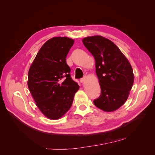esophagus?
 Listing matches in <instances>:
<instances>
[{"instance_id":"1","label":"esophagus","mask_w":155,"mask_h":155,"mask_svg":"<svg viewBox=\"0 0 155 155\" xmlns=\"http://www.w3.org/2000/svg\"><path fill=\"white\" fill-rule=\"evenodd\" d=\"M85 79H86L85 77H83V78H81V79H80V82H81V83H84V82H85Z\"/></svg>"}]
</instances>
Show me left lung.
<instances>
[{
  "mask_svg": "<svg viewBox=\"0 0 155 155\" xmlns=\"http://www.w3.org/2000/svg\"><path fill=\"white\" fill-rule=\"evenodd\" d=\"M83 43L95 58L101 95L94 101L98 108L114 111L124 104L134 82L129 61L115 44L105 38L87 37Z\"/></svg>",
  "mask_w": 155,
  "mask_h": 155,
  "instance_id": "1",
  "label": "left lung"
}]
</instances>
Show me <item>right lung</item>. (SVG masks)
I'll list each match as a JSON object with an SVG mask.
<instances>
[{
	"label": "right lung",
	"mask_w": 155,
	"mask_h": 155,
	"mask_svg": "<svg viewBox=\"0 0 155 155\" xmlns=\"http://www.w3.org/2000/svg\"><path fill=\"white\" fill-rule=\"evenodd\" d=\"M74 40L50 39L41 47L28 70V87L36 105L48 118L61 117L72 106L78 83L70 76L66 57Z\"/></svg>",
	"instance_id": "right-lung-1"
}]
</instances>
